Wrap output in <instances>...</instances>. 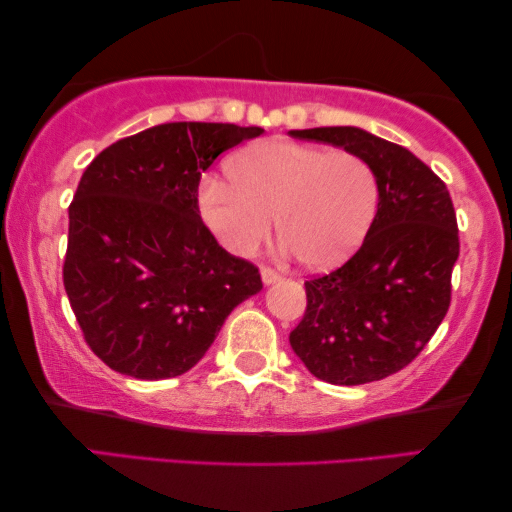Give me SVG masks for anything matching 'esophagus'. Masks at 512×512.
Wrapping results in <instances>:
<instances>
[{
  "label": "esophagus",
  "mask_w": 512,
  "mask_h": 512,
  "mask_svg": "<svg viewBox=\"0 0 512 512\" xmlns=\"http://www.w3.org/2000/svg\"><path fill=\"white\" fill-rule=\"evenodd\" d=\"M261 279H263L265 286H270V283L279 281V272L272 270V267H263V270H261Z\"/></svg>",
  "instance_id": "34e87169"
}]
</instances>
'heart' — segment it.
Here are the masks:
<instances>
[{"label": "heart", "mask_w": 512, "mask_h": 512, "mask_svg": "<svg viewBox=\"0 0 512 512\" xmlns=\"http://www.w3.org/2000/svg\"><path fill=\"white\" fill-rule=\"evenodd\" d=\"M229 174L201 181L199 211L233 256L254 254L276 217L283 247L306 267L329 270L363 245L379 204L370 163L345 149L267 140L233 156Z\"/></svg>", "instance_id": "heart-1"}]
</instances>
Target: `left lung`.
Wrapping results in <instances>:
<instances>
[{"label": "left lung", "instance_id": "1", "mask_svg": "<svg viewBox=\"0 0 512 512\" xmlns=\"http://www.w3.org/2000/svg\"><path fill=\"white\" fill-rule=\"evenodd\" d=\"M365 158L379 206L363 245L338 270L306 281V313L290 347L333 385L381 381L413 360L445 320L458 224L449 190L406 147L358 127L290 131Z\"/></svg>", "mask_w": 512, "mask_h": 512}]
</instances>
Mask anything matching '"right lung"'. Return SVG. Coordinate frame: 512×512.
Returning a JSON list of instances; mask_svg holds the SVG:
<instances>
[{
    "instance_id": "right-lung-1",
    "label": "right lung",
    "mask_w": 512,
    "mask_h": 512,
    "mask_svg": "<svg viewBox=\"0 0 512 512\" xmlns=\"http://www.w3.org/2000/svg\"><path fill=\"white\" fill-rule=\"evenodd\" d=\"M261 127L167 122L95 156L70 204L67 299L111 370L161 381L195 367L229 313L261 292L258 267L201 222V172Z\"/></svg>"
}]
</instances>
